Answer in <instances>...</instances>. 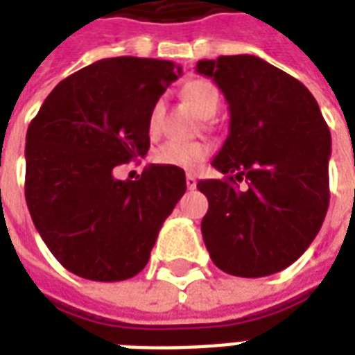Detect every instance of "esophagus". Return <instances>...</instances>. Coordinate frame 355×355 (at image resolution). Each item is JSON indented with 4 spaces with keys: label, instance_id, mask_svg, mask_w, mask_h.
I'll list each match as a JSON object with an SVG mask.
<instances>
[{
    "label": "esophagus",
    "instance_id": "esophagus-1",
    "mask_svg": "<svg viewBox=\"0 0 355 355\" xmlns=\"http://www.w3.org/2000/svg\"><path fill=\"white\" fill-rule=\"evenodd\" d=\"M186 186H188L190 190H193V188L198 186V180H196V177H193L192 173H188V175H186Z\"/></svg>",
    "mask_w": 355,
    "mask_h": 355
}]
</instances>
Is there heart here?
<instances>
[{
	"mask_svg": "<svg viewBox=\"0 0 355 355\" xmlns=\"http://www.w3.org/2000/svg\"><path fill=\"white\" fill-rule=\"evenodd\" d=\"M182 96L203 117L215 116L216 110L220 106V93L207 80L186 81L184 85H182ZM162 119L163 104L162 101H157L154 102V106L150 110V116H148V129H150L152 135H157L159 127H162ZM209 154H211V148L205 142H178V140H171V142H165L157 150L155 159L162 165H173V167H180V169H196L200 163L207 159Z\"/></svg>",
	"mask_w": 355,
	"mask_h": 355,
	"instance_id": "obj_1",
	"label": "heart"
}]
</instances>
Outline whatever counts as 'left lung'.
<instances>
[{"label":"left lung","mask_w":355,"mask_h":355,"mask_svg":"<svg viewBox=\"0 0 355 355\" xmlns=\"http://www.w3.org/2000/svg\"><path fill=\"white\" fill-rule=\"evenodd\" d=\"M230 108V132L213 159L224 178L207 196L201 234L223 272L264 277L310 247L329 207L331 132L312 93L253 55L200 60Z\"/></svg>","instance_id":"8db88e82"}]
</instances>
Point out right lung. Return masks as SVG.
Segmentation results:
<instances>
[{"instance_id": "obj_1", "label": "right lung", "mask_w": 355, "mask_h": 355, "mask_svg": "<svg viewBox=\"0 0 355 355\" xmlns=\"http://www.w3.org/2000/svg\"><path fill=\"white\" fill-rule=\"evenodd\" d=\"M180 72L169 60L102 58L60 81L28 127V211L72 274H139L184 196V171L173 165H150L139 180L114 177L117 165L146 155L150 110Z\"/></svg>"}]
</instances>
